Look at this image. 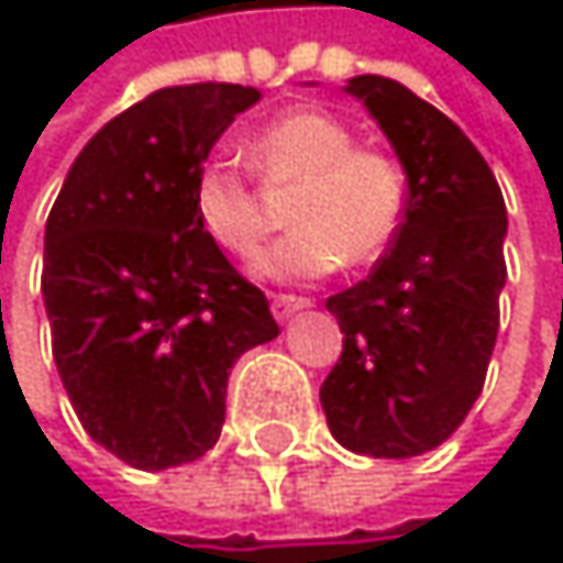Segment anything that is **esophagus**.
Here are the masks:
<instances>
[{
    "instance_id": "esophagus-1",
    "label": "esophagus",
    "mask_w": 563,
    "mask_h": 563,
    "mask_svg": "<svg viewBox=\"0 0 563 563\" xmlns=\"http://www.w3.org/2000/svg\"><path fill=\"white\" fill-rule=\"evenodd\" d=\"M269 307H273V317H276V320H287V317H294L297 310L310 307V300H307V297H297V294H276Z\"/></svg>"
}]
</instances>
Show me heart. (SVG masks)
<instances>
[{"label": "heart", "mask_w": 563, "mask_h": 563, "mask_svg": "<svg viewBox=\"0 0 563 563\" xmlns=\"http://www.w3.org/2000/svg\"><path fill=\"white\" fill-rule=\"evenodd\" d=\"M246 155L269 191H294L287 216L297 229L260 260V273L300 279L341 263L367 266L395 240L405 212V175L382 151L357 147L338 118L287 111L246 141ZM191 209L209 240L240 260H253L276 229L269 199L222 158L196 172Z\"/></svg>", "instance_id": "obj_1"}]
</instances>
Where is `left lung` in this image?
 <instances>
[{
	"mask_svg": "<svg viewBox=\"0 0 563 563\" xmlns=\"http://www.w3.org/2000/svg\"><path fill=\"white\" fill-rule=\"evenodd\" d=\"M408 178L388 253L328 297L344 351L320 385L334 439L375 460L442 445L483 391L507 284V206L473 141L388 77L347 80Z\"/></svg>",
	"mask_w": 563,
	"mask_h": 563,
	"instance_id": "obj_1",
	"label": "left lung"
}]
</instances>
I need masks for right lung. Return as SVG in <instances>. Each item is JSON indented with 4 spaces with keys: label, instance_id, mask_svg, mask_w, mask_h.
<instances>
[{
    "label": "right lung",
    "instance_id": "1",
    "mask_svg": "<svg viewBox=\"0 0 563 563\" xmlns=\"http://www.w3.org/2000/svg\"><path fill=\"white\" fill-rule=\"evenodd\" d=\"M256 100L240 84L147 93L87 141L46 219L59 382L87 435L134 470L206 456L232 364L279 334L191 209L196 172Z\"/></svg>",
    "mask_w": 563,
    "mask_h": 563
}]
</instances>
